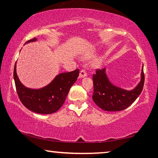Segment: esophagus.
<instances>
[{"label": "esophagus", "instance_id": "esophagus-1", "mask_svg": "<svg viewBox=\"0 0 158 158\" xmlns=\"http://www.w3.org/2000/svg\"><path fill=\"white\" fill-rule=\"evenodd\" d=\"M87 75H88V73H87V72L85 71V70H81L80 71V73H79V78H85L87 77Z\"/></svg>", "mask_w": 158, "mask_h": 158}]
</instances>
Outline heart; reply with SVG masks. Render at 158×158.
<instances>
[{"label": "heart", "mask_w": 158, "mask_h": 158, "mask_svg": "<svg viewBox=\"0 0 158 158\" xmlns=\"http://www.w3.org/2000/svg\"><path fill=\"white\" fill-rule=\"evenodd\" d=\"M96 50L94 48L88 50L87 51H85L83 54L82 58L84 59H88L93 56L95 54ZM102 64V57H97L95 59H94L91 62V66L94 68H98L101 66Z\"/></svg>", "instance_id": "obj_1"}]
</instances>
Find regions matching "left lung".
Masks as SVG:
<instances>
[{
	"label": "left lung",
	"mask_w": 158,
	"mask_h": 158,
	"mask_svg": "<svg viewBox=\"0 0 158 158\" xmlns=\"http://www.w3.org/2000/svg\"><path fill=\"white\" fill-rule=\"evenodd\" d=\"M94 102L101 109L107 111H119L128 108L136 100L143 90L144 85L143 64L140 80L131 90H126L114 85L107 75L106 68L97 70L93 76Z\"/></svg>",
	"instance_id": "obj_1"
}]
</instances>
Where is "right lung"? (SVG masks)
Listing matches in <instances>:
<instances>
[{"label": "right lung", "mask_w": 158, "mask_h": 158, "mask_svg": "<svg viewBox=\"0 0 158 158\" xmlns=\"http://www.w3.org/2000/svg\"><path fill=\"white\" fill-rule=\"evenodd\" d=\"M35 39L27 41L26 44L35 42ZM79 70L61 73L56 76L46 86L41 88H30L23 85L16 72V63L14 68V80L19 97L27 109L41 114L55 113L64 104L69 90L79 77Z\"/></svg>", "instance_id": "right-lung-1"}]
</instances>
